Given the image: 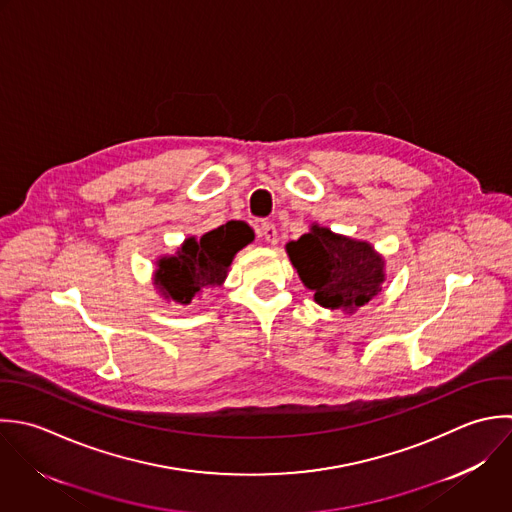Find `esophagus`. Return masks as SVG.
I'll return each mask as SVG.
<instances>
[{"mask_svg":"<svg viewBox=\"0 0 512 512\" xmlns=\"http://www.w3.org/2000/svg\"><path fill=\"white\" fill-rule=\"evenodd\" d=\"M261 237L267 241V243H277V227L273 223H261V229H259Z\"/></svg>","mask_w":512,"mask_h":512,"instance_id":"obj_1","label":"esophagus"}]
</instances>
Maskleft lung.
<instances>
[{
	"mask_svg": "<svg viewBox=\"0 0 512 512\" xmlns=\"http://www.w3.org/2000/svg\"><path fill=\"white\" fill-rule=\"evenodd\" d=\"M287 253L305 287L327 309L355 311L381 291L385 261L369 243L313 225L311 233L287 245Z\"/></svg>",
	"mask_w": 512,
	"mask_h": 512,
	"instance_id": "left-lung-1",
	"label": "left lung"
}]
</instances>
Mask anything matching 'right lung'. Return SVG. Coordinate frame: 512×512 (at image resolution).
<instances>
[{
	"label": "right lung",
	"mask_w": 512,
	"mask_h": 512,
	"mask_svg": "<svg viewBox=\"0 0 512 512\" xmlns=\"http://www.w3.org/2000/svg\"><path fill=\"white\" fill-rule=\"evenodd\" d=\"M253 241V231L243 221H229L201 239L189 237L173 257H163L155 283L177 303H191L207 287L221 285L235 253Z\"/></svg>",
	"instance_id": "obj_1"
}]
</instances>
